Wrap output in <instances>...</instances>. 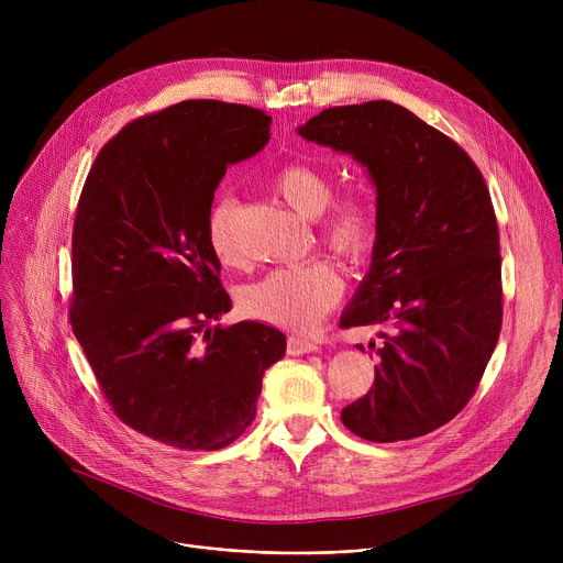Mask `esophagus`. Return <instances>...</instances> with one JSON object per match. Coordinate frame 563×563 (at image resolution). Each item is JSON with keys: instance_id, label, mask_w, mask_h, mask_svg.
<instances>
[{"instance_id": "esophagus-1", "label": "esophagus", "mask_w": 563, "mask_h": 563, "mask_svg": "<svg viewBox=\"0 0 563 563\" xmlns=\"http://www.w3.org/2000/svg\"><path fill=\"white\" fill-rule=\"evenodd\" d=\"M319 346L317 342L308 340V338H299V335H291L287 340V351L291 353V356H303V353H314Z\"/></svg>"}]
</instances>
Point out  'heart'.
Segmentation results:
<instances>
[{"label":"heart","mask_w":563,"mask_h":563,"mask_svg":"<svg viewBox=\"0 0 563 563\" xmlns=\"http://www.w3.org/2000/svg\"><path fill=\"white\" fill-rule=\"evenodd\" d=\"M274 194L303 219H319L329 210L335 185L327 170L294 162L276 170ZM234 200L219 198L207 212L205 234L212 253L232 264L240 257L234 242ZM376 212L363 198H349L321 218V240L346 260H363L376 242ZM342 278L327 260L280 266L242 291V306L253 319L289 331H310L342 297Z\"/></svg>","instance_id":"b5f03b06"}]
</instances>
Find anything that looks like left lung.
Returning <instances> with one entry per match:
<instances>
[{
	"label": "left lung",
	"mask_w": 563,
	"mask_h": 563,
	"mask_svg": "<svg viewBox=\"0 0 563 563\" xmlns=\"http://www.w3.org/2000/svg\"><path fill=\"white\" fill-rule=\"evenodd\" d=\"M297 132L365 166L376 189L372 264L340 327L395 331L380 333L374 386L342 422L372 442L424 435L475 395L499 338L488 187L459 143L388 100L323 109Z\"/></svg>",
	"instance_id": "obj_1"
}]
</instances>
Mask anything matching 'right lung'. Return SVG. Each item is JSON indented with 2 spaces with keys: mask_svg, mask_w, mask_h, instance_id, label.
Returning <instances> with one entry per match:
<instances>
[{
  "mask_svg": "<svg viewBox=\"0 0 563 563\" xmlns=\"http://www.w3.org/2000/svg\"><path fill=\"white\" fill-rule=\"evenodd\" d=\"M264 111L185 100L100 151L77 205L70 321L128 427L177 450H221L255 418L285 335L260 321L210 327L232 303L205 223L230 164L269 143Z\"/></svg>",
  "mask_w": 563,
  "mask_h": 563,
  "instance_id": "1",
  "label": "right lung"
}]
</instances>
